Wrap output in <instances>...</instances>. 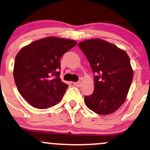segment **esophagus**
<instances>
[{"instance_id":"1","label":"esophagus","mask_w":150,"mask_h":150,"mask_svg":"<svg viewBox=\"0 0 150 150\" xmlns=\"http://www.w3.org/2000/svg\"><path fill=\"white\" fill-rule=\"evenodd\" d=\"M73 85H75V86H77V87H80V86H81L82 83H81V82H80V81L75 82V83H73Z\"/></svg>"}]
</instances>
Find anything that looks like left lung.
Wrapping results in <instances>:
<instances>
[{
  "label": "left lung",
  "mask_w": 150,
  "mask_h": 150,
  "mask_svg": "<svg viewBox=\"0 0 150 150\" xmlns=\"http://www.w3.org/2000/svg\"><path fill=\"white\" fill-rule=\"evenodd\" d=\"M78 46L96 75L93 93L85 97V105L98 115L115 112L125 101L132 81L129 56L125 50L100 38L82 41Z\"/></svg>",
  "instance_id": "obj_1"
}]
</instances>
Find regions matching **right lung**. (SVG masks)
<instances>
[{"label":"right lung","mask_w":150,"mask_h":150,"mask_svg":"<svg viewBox=\"0 0 150 150\" xmlns=\"http://www.w3.org/2000/svg\"><path fill=\"white\" fill-rule=\"evenodd\" d=\"M75 40L47 37L32 42L16 57L13 77L19 93L30 105L47 109L62 100L68 87L60 78V57Z\"/></svg>","instance_id":"1"}]
</instances>
